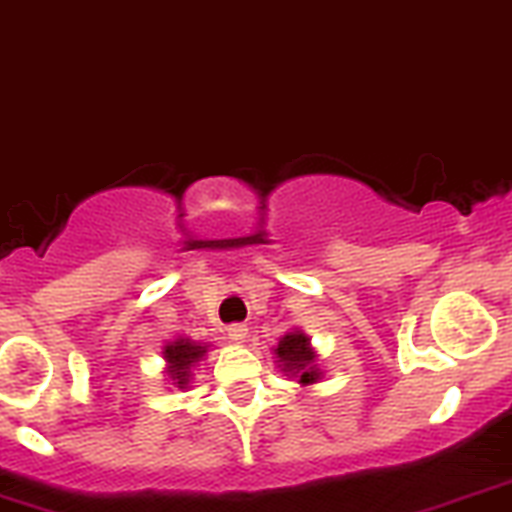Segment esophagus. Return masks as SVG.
Returning <instances> with one entry per match:
<instances>
[{"label":"esophagus","mask_w":512,"mask_h":512,"mask_svg":"<svg viewBox=\"0 0 512 512\" xmlns=\"http://www.w3.org/2000/svg\"><path fill=\"white\" fill-rule=\"evenodd\" d=\"M227 337H230L232 342L242 344L247 339V327L245 324H230V327H227Z\"/></svg>","instance_id":"1"}]
</instances>
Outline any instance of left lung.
I'll use <instances>...</instances> for the list:
<instances>
[{
  "mask_svg": "<svg viewBox=\"0 0 512 512\" xmlns=\"http://www.w3.org/2000/svg\"><path fill=\"white\" fill-rule=\"evenodd\" d=\"M277 366L289 379H297L302 386L317 384L322 379V369L317 366V352L302 332H289L280 339L275 349Z\"/></svg>",
  "mask_w": 512,
  "mask_h": 512,
  "instance_id": "8db88e82",
  "label": "left lung"
}]
</instances>
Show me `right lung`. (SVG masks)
I'll return each instance as SVG.
<instances>
[{"label": "right lung", "mask_w": 512, "mask_h": 512, "mask_svg": "<svg viewBox=\"0 0 512 512\" xmlns=\"http://www.w3.org/2000/svg\"><path fill=\"white\" fill-rule=\"evenodd\" d=\"M205 352H208V347H205V344L193 342V339L178 337L175 342L165 344L163 356H165V364H168L165 366L168 379L173 381L178 389H188L190 376H193L190 374V369L203 359Z\"/></svg>", "instance_id": "1"}]
</instances>
